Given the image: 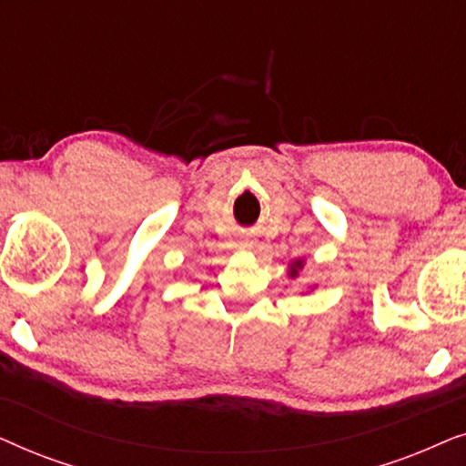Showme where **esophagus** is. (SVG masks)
I'll list each match as a JSON object with an SVG mask.
<instances>
[{"label": "esophagus", "instance_id": "obj_1", "mask_svg": "<svg viewBox=\"0 0 466 466\" xmlns=\"http://www.w3.org/2000/svg\"><path fill=\"white\" fill-rule=\"evenodd\" d=\"M241 246H244V248H252V241H241Z\"/></svg>", "mask_w": 466, "mask_h": 466}]
</instances>
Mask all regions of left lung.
I'll use <instances>...</instances> for the list:
<instances>
[{
	"label": "left lung",
	"instance_id": "1",
	"mask_svg": "<svg viewBox=\"0 0 466 466\" xmlns=\"http://www.w3.org/2000/svg\"><path fill=\"white\" fill-rule=\"evenodd\" d=\"M303 267H305V260H303V258H295V260H292V263L289 265V278H290V279L299 278V271H301Z\"/></svg>",
	"mask_w": 466,
	"mask_h": 466
}]
</instances>
